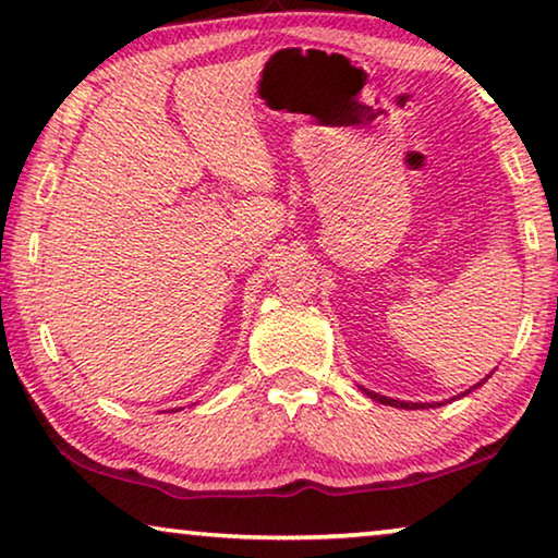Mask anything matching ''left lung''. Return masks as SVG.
Here are the masks:
<instances>
[{"mask_svg":"<svg viewBox=\"0 0 558 558\" xmlns=\"http://www.w3.org/2000/svg\"><path fill=\"white\" fill-rule=\"evenodd\" d=\"M485 381V379H483ZM481 381V384H483ZM366 391V389H364ZM368 397L374 399V402H381V404H389V407H402V410H427V407H433V404H414V402H399V399H389V397H381V395H374V391H366ZM468 395V391H465Z\"/></svg>","mask_w":558,"mask_h":558,"instance_id":"obj_1","label":"left lung"}]
</instances>
